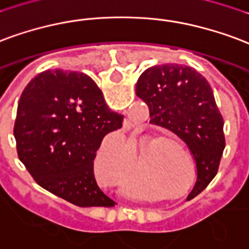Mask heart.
I'll return each instance as SVG.
<instances>
[{
	"label": "heart",
	"instance_id": "heart-1",
	"mask_svg": "<svg viewBox=\"0 0 249 249\" xmlns=\"http://www.w3.org/2000/svg\"><path fill=\"white\" fill-rule=\"evenodd\" d=\"M157 145L160 146V145H161V142H153L150 146L153 148V146H157ZM157 154H158V157H167V156H169V152H167V149L160 148L158 149ZM154 167H156L154 166V163H145V165H142V166H141V173H142V174H145V176H150L153 171L156 170ZM112 170L115 171V173H119V169L116 167V165H112Z\"/></svg>",
	"mask_w": 249,
	"mask_h": 249
}]
</instances>
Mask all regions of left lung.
<instances>
[{"label": "left lung", "mask_w": 249, "mask_h": 249, "mask_svg": "<svg viewBox=\"0 0 249 249\" xmlns=\"http://www.w3.org/2000/svg\"><path fill=\"white\" fill-rule=\"evenodd\" d=\"M136 93L149 107L150 123L185 141L196 165V182L187 200L202 193L216 176L226 146L220 115L209 82L194 68L161 64L145 70Z\"/></svg>", "instance_id": "obj_1"}]
</instances>
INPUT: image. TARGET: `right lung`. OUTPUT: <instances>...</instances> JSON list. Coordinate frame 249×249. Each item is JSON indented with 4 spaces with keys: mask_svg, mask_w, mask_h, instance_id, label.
I'll return each mask as SVG.
<instances>
[{
    "mask_svg": "<svg viewBox=\"0 0 249 249\" xmlns=\"http://www.w3.org/2000/svg\"><path fill=\"white\" fill-rule=\"evenodd\" d=\"M123 120L86 73L47 70L31 79L18 103V157L38 185L70 203L115 206L97 186L93 160L101 142H119Z\"/></svg>",
    "mask_w": 249,
    "mask_h": 249,
    "instance_id": "add662e5",
    "label": "right lung"
}]
</instances>
